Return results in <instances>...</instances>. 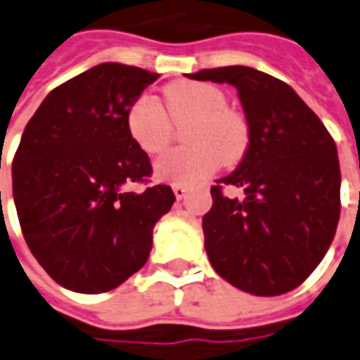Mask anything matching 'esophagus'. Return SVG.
Masks as SVG:
<instances>
[{"label":"esophagus","mask_w":360,"mask_h":360,"mask_svg":"<svg viewBox=\"0 0 360 360\" xmlns=\"http://www.w3.org/2000/svg\"><path fill=\"white\" fill-rule=\"evenodd\" d=\"M172 190H174V195L178 198V200H182V198H186V194H188V188L182 184L172 186Z\"/></svg>","instance_id":"obj_1"}]
</instances>
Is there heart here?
I'll use <instances>...</instances> for the list:
<instances>
[{
	"instance_id": "b5f03b06",
	"label": "heart",
	"mask_w": 360,
	"mask_h": 360,
	"mask_svg": "<svg viewBox=\"0 0 360 360\" xmlns=\"http://www.w3.org/2000/svg\"><path fill=\"white\" fill-rule=\"evenodd\" d=\"M172 123L184 125L188 148L168 150L155 162V176L168 184L192 186L212 176L223 162L231 165L245 153L249 133L227 98L213 86L176 82L165 90V108L150 94L129 103L125 125L141 150L156 155L170 143Z\"/></svg>"
}]
</instances>
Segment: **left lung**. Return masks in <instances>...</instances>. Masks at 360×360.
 <instances>
[{
    "mask_svg": "<svg viewBox=\"0 0 360 360\" xmlns=\"http://www.w3.org/2000/svg\"><path fill=\"white\" fill-rule=\"evenodd\" d=\"M188 78L231 84L249 123L241 165L212 186L205 251L215 272L255 296L298 288L326 257L341 212L333 137L286 82L249 66L210 68ZM245 190V200L222 194Z\"/></svg>",
    "mask_w": 360,
    "mask_h": 360,
    "instance_id": "1",
    "label": "left lung"
}]
</instances>
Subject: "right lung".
<instances>
[{
    "label": "right lung",
    "instance_id": "right-lung-1",
    "mask_svg": "<svg viewBox=\"0 0 360 360\" xmlns=\"http://www.w3.org/2000/svg\"><path fill=\"white\" fill-rule=\"evenodd\" d=\"M158 74L117 62L82 72L44 98L13 156V200L33 257L60 286L117 288L147 262L153 227L176 195L141 192L153 166L125 125L131 101Z\"/></svg>",
    "mask_w": 360,
    "mask_h": 360
}]
</instances>
